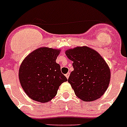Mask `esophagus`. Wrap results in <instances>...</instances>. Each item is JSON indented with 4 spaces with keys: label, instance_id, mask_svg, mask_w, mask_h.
<instances>
[{
    "label": "esophagus",
    "instance_id": "1",
    "mask_svg": "<svg viewBox=\"0 0 127 127\" xmlns=\"http://www.w3.org/2000/svg\"><path fill=\"white\" fill-rule=\"evenodd\" d=\"M65 76H66V78H67V79H68V78H69V73H67V74H65Z\"/></svg>",
    "mask_w": 127,
    "mask_h": 127
}]
</instances>
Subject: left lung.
I'll return each instance as SVG.
<instances>
[{
    "mask_svg": "<svg viewBox=\"0 0 127 127\" xmlns=\"http://www.w3.org/2000/svg\"><path fill=\"white\" fill-rule=\"evenodd\" d=\"M73 61L68 82L76 95L85 101L98 99L107 90L110 80L108 64L98 53L89 47H77L66 51Z\"/></svg>",
    "mask_w": 127,
    "mask_h": 127,
    "instance_id": "8db88e82",
    "label": "left lung"
}]
</instances>
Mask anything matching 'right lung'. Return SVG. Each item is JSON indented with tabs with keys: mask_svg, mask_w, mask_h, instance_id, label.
Segmentation results:
<instances>
[{
	"mask_svg": "<svg viewBox=\"0 0 127 127\" xmlns=\"http://www.w3.org/2000/svg\"><path fill=\"white\" fill-rule=\"evenodd\" d=\"M60 50L41 47L25 58L19 78L27 95L36 101L46 103L56 95L59 86L67 81L56 60Z\"/></svg>",
	"mask_w": 127,
	"mask_h": 127,
	"instance_id": "obj_1",
	"label": "right lung"
}]
</instances>
